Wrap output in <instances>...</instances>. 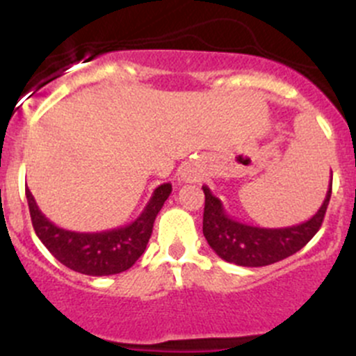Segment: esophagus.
I'll return each mask as SVG.
<instances>
[{
  "label": "esophagus",
  "instance_id": "34e87169",
  "mask_svg": "<svg viewBox=\"0 0 356 356\" xmlns=\"http://www.w3.org/2000/svg\"><path fill=\"white\" fill-rule=\"evenodd\" d=\"M181 181L182 182H198L201 181V174L195 165H186L181 170Z\"/></svg>",
  "mask_w": 356,
  "mask_h": 356
}]
</instances>
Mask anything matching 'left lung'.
<instances>
[{"label": "left lung", "instance_id": "8db88e82", "mask_svg": "<svg viewBox=\"0 0 356 356\" xmlns=\"http://www.w3.org/2000/svg\"><path fill=\"white\" fill-rule=\"evenodd\" d=\"M203 234L211 250L229 264L241 267H265L300 251L317 234L331 200L332 177L324 203L317 213L303 224L291 227L267 229L243 224L225 213L222 201L211 195L207 186H203Z\"/></svg>", "mask_w": 356, "mask_h": 356}]
</instances>
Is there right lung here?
I'll list each match as a JSON object with an SVG mask.
<instances>
[{"label": "right lung", "mask_w": 356, "mask_h": 356, "mask_svg": "<svg viewBox=\"0 0 356 356\" xmlns=\"http://www.w3.org/2000/svg\"><path fill=\"white\" fill-rule=\"evenodd\" d=\"M172 193V184L158 186L143 213L125 227L103 232H74L56 227L41 213L25 189L32 227L49 253L72 270L86 275H113L127 270L145 253L158 211Z\"/></svg>", "instance_id": "add662e5"}]
</instances>
